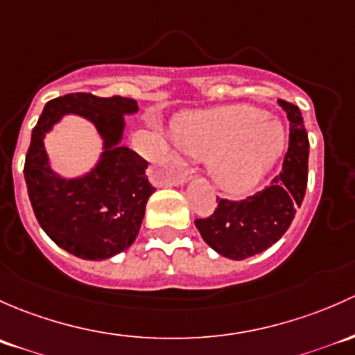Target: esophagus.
Segmentation results:
<instances>
[{"mask_svg": "<svg viewBox=\"0 0 355 355\" xmlns=\"http://www.w3.org/2000/svg\"><path fill=\"white\" fill-rule=\"evenodd\" d=\"M191 174H193L191 171L186 169V167H182L181 173H179V176L176 179H173V184H182V182L189 181V179H191Z\"/></svg>", "mask_w": 355, "mask_h": 355, "instance_id": "1", "label": "esophagus"}]
</instances>
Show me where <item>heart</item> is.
<instances>
[{
  "mask_svg": "<svg viewBox=\"0 0 355 355\" xmlns=\"http://www.w3.org/2000/svg\"><path fill=\"white\" fill-rule=\"evenodd\" d=\"M174 140L184 155L207 160L208 176L229 195L253 191L286 148L282 123L254 105H227L189 112L174 123Z\"/></svg>",
  "mask_w": 355,
  "mask_h": 355,
  "instance_id": "1",
  "label": "heart"
}]
</instances>
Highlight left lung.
<instances>
[{
	"instance_id": "obj_1",
	"label": "left lung",
	"mask_w": 355,
	"mask_h": 355,
	"mask_svg": "<svg viewBox=\"0 0 355 355\" xmlns=\"http://www.w3.org/2000/svg\"><path fill=\"white\" fill-rule=\"evenodd\" d=\"M291 123L288 150L282 171L272 184L241 202L217 198L218 207L195 225L203 241L229 259H244L275 244L291 227L308 186L309 140L301 111L291 102L279 101Z\"/></svg>"
}]
</instances>
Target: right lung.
<instances>
[{"label": "right lung", "instance_id": "right-lung-1", "mask_svg": "<svg viewBox=\"0 0 355 355\" xmlns=\"http://www.w3.org/2000/svg\"><path fill=\"white\" fill-rule=\"evenodd\" d=\"M135 112V98L68 94L47 102L32 131L24 174L34 214L58 246L82 259L98 261L128 250L155 191L145 174L147 160L121 145L124 116ZM68 114L85 117L103 138L98 164L78 178L53 171L43 147L45 133Z\"/></svg>", "mask_w": 355, "mask_h": 355}]
</instances>
